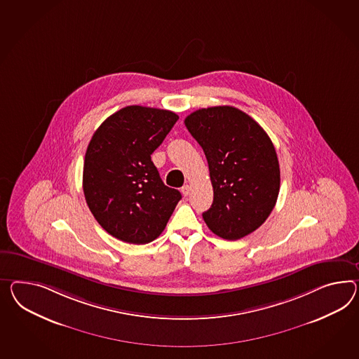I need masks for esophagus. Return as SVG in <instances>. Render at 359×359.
<instances>
[{"mask_svg": "<svg viewBox=\"0 0 359 359\" xmlns=\"http://www.w3.org/2000/svg\"><path fill=\"white\" fill-rule=\"evenodd\" d=\"M181 191H182V194H184V196H187V195L190 194V191H191V186H190V184H184V186H182Z\"/></svg>", "mask_w": 359, "mask_h": 359, "instance_id": "esophagus-1", "label": "esophagus"}]
</instances>
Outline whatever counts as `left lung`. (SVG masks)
Here are the masks:
<instances>
[{
    "label": "left lung",
    "instance_id": "left-lung-1",
    "mask_svg": "<svg viewBox=\"0 0 359 359\" xmlns=\"http://www.w3.org/2000/svg\"><path fill=\"white\" fill-rule=\"evenodd\" d=\"M184 125L210 168L213 203L203 219L221 238H243L277 202L280 166L272 140L257 121L229 105L193 111Z\"/></svg>",
    "mask_w": 359,
    "mask_h": 359
}]
</instances>
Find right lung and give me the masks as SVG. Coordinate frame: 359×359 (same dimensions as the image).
I'll list each match as a JSON object with an SVG mask.
<instances>
[{
  "label": "right lung",
  "instance_id": "1",
  "mask_svg": "<svg viewBox=\"0 0 359 359\" xmlns=\"http://www.w3.org/2000/svg\"><path fill=\"white\" fill-rule=\"evenodd\" d=\"M177 120L173 111L130 105L95 131L84 157L83 191L113 237L144 245L165 229L182 196L161 181L151 155Z\"/></svg>",
  "mask_w": 359,
  "mask_h": 359
}]
</instances>
